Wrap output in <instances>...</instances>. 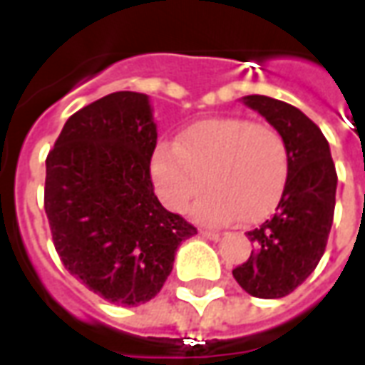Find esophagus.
Segmentation results:
<instances>
[{
	"label": "esophagus",
	"instance_id": "34e87169",
	"mask_svg": "<svg viewBox=\"0 0 365 365\" xmlns=\"http://www.w3.org/2000/svg\"><path fill=\"white\" fill-rule=\"evenodd\" d=\"M200 235H202V237L212 239V241H215V239H220V231H214V230H200Z\"/></svg>",
	"mask_w": 365,
	"mask_h": 365
}]
</instances>
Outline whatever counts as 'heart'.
Returning a JSON list of instances; mask_svg holds the SVG:
<instances>
[{
  "mask_svg": "<svg viewBox=\"0 0 365 365\" xmlns=\"http://www.w3.org/2000/svg\"><path fill=\"white\" fill-rule=\"evenodd\" d=\"M159 200L173 212L210 190L194 215L204 223H257L274 212L289 177V151L274 126L241 116L188 126L179 143L161 142L151 157Z\"/></svg>",
  "mask_w": 365,
  "mask_h": 365,
  "instance_id": "1",
  "label": "heart"
}]
</instances>
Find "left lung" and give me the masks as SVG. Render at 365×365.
Returning a JSON list of instances; mask_svg holds the SVG:
<instances>
[{
  "label": "left lung",
  "mask_w": 365,
  "mask_h": 365,
  "mask_svg": "<svg viewBox=\"0 0 365 365\" xmlns=\"http://www.w3.org/2000/svg\"><path fill=\"white\" fill-rule=\"evenodd\" d=\"M243 101L284 135L289 177L276 214L247 233L255 249L233 268V278L247 294L276 299L292 294L317 268L331 233L339 179L327 138L299 108L264 95Z\"/></svg>",
  "instance_id": "8db88e82"
}]
</instances>
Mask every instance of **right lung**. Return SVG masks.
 <instances>
[{
  "label": "right lung",
  "instance_id": "obj_1",
  "mask_svg": "<svg viewBox=\"0 0 365 365\" xmlns=\"http://www.w3.org/2000/svg\"><path fill=\"white\" fill-rule=\"evenodd\" d=\"M157 126L143 93L116 91L71 114L46 157L44 210L66 270L103 299H153L196 227L161 206L150 163Z\"/></svg>",
  "mask_w": 365,
  "mask_h": 365
}]
</instances>
